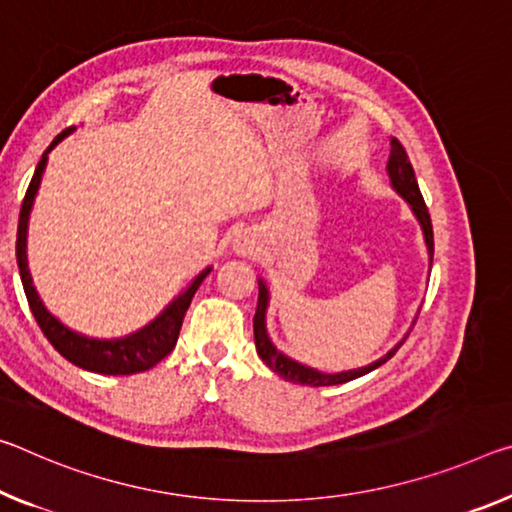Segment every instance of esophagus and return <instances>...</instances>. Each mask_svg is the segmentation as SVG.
I'll return each instance as SVG.
<instances>
[{
  "label": "esophagus",
  "mask_w": 512,
  "mask_h": 512,
  "mask_svg": "<svg viewBox=\"0 0 512 512\" xmlns=\"http://www.w3.org/2000/svg\"><path fill=\"white\" fill-rule=\"evenodd\" d=\"M234 250H237L239 255H253L257 250V239L250 232H243L234 239Z\"/></svg>",
  "instance_id": "34e87169"
}]
</instances>
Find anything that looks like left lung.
<instances>
[{
  "mask_svg": "<svg viewBox=\"0 0 512 512\" xmlns=\"http://www.w3.org/2000/svg\"><path fill=\"white\" fill-rule=\"evenodd\" d=\"M387 170H389V180H392V186L401 196L410 202L412 212L419 218L421 230H424V239L428 246V253H431V262H433V223H431V214H428V207L424 202V196H421L415 170H412V164L408 159V152H405L399 139H392V152H389V161H387ZM266 303H269V291H266L264 282H259V298H257V312L253 319V330H255V346L257 353L266 367L273 369L280 378L289 380V383H298V385H310V387H323V385H339V383H348V380H355L369 373L373 369H378L380 364H385L392 355L399 351V346H394L392 351L383 358L376 360L369 367L362 369H353V371H342V373H321L310 367H303L294 360H289L287 355H282L278 348L271 344L269 335H266V326H264V314H266Z\"/></svg>",
  "mask_w": 512,
  "mask_h": 512,
  "instance_id": "8db88e82",
  "label": "left lung"
}]
</instances>
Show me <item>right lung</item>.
Returning <instances> with one entry per match:
<instances>
[{
	"mask_svg": "<svg viewBox=\"0 0 512 512\" xmlns=\"http://www.w3.org/2000/svg\"><path fill=\"white\" fill-rule=\"evenodd\" d=\"M72 129L75 127L63 129V132L52 141L50 148L45 150L43 159L38 161L36 173L31 177L29 189L24 193V200H22L20 221H18V241H15V257H18V269H20L24 294H27L29 310L34 314L38 328L43 330V335L47 337V342H50L68 362L77 364V367L93 373H104V376H129V373L148 371L154 367V364L164 360L166 355L175 348L177 337H180L184 314L191 305V298L196 296L202 280L207 278V273L212 269L202 271L198 278L191 282V287L186 289L182 296H177L173 303H170L166 310L150 323V326H145L143 330L134 332V335H129L125 339H111V342L109 339H88L84 335H77V332L68 330L66 326H61V323L45 310L34 285H31V275L27 269V223H29L31 205H34L36 191L40 186V177H43V170L47 164V152H50L54 145L63 139V136H68Z\"/></svg>",
	"mask_w": 512,
	"mask_h": 512,
	"instance_id": "1",
	"label": "right lung"
}]
</instances>
